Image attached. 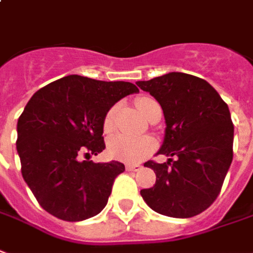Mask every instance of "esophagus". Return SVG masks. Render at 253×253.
Instances as JSON below:
<instances>
[{"mask_svg":"<svg viewBox=\"0 0 253 253\" xmlns=\"http://www.w3.org/2000/svg\"><path fill=\"white\" fill-rule=\"evenodd\" d=\"M141 169H142L141 164H126L127 171H139Z\"/></svg>","mask_w":253,"mask_h":253,"instance_id":"34e87169","label":"esophagus"}]
</instances>
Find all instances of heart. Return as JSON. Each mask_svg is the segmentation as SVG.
<instances>
[{
	"mask_svg": "<svg viewBox=\"0 0 253 253\" xmlns=\"http://www.w3.org/2000/svg\"><path fill=\"white\" fill-rule=\"evenodd\" d=\"M156 105L159 104L151 97H139L137 100V108L145 119L148 118L152 108ZM116 112H118V105H114L107 111V114L104 116L102 127L105 132H111L115 130ZM153 148H155V142L149 137L134 138L126 134H118L109 139L108 142L109 155L116 160L126 162V163H137L139 160H142L145 156H148L153 151Z\"/></svg>",
	"mask_w": 253,
	"mask_h": 253,
	"instance_id": "obj_1",
	"label": "heart"
}]
</instances>
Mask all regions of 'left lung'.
Listing matches in <instances>:
<instances>
[{"label":"left lung","instance_id":"left-lung-1","mask_svg":"<svg viewBox=\"0 0 253 253\" xmlns=\"http://www.w3.org/2000/svg\"><path fill=\"white\" fill-rule=\"evenodd\" d=\"M137 84L162 105L166 135L159 153L169 157L166 163H145L155 171L156 183L141 196L162 215L196 216L216 200L233 160L229 107L207 81L183 72Z\"/></svg>","mask_w":253,"mask_h":253}]
</instances>
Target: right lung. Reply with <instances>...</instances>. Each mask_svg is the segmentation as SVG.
Here are the masks:
<instances>
[{"label": "right lung", "instance_id": "obj_1", "mask_svg": "<svg viewBox=\"0 0 253 253\" xmlns=\"http://www.w3.org/2000/svg\"><path fill=\"white\" fill-rule=\"evenodd\" d=\"M137 91L130 82L68 75L31 97L17 121L16 148L23 178L45 211L79 222L104 210L125 164L93 163L90 155L105 149L107 111ZM82 154L87 161L80 160Z\"/></svg>", "mask_w": 253, "mask_h": 253}]
</instances>
